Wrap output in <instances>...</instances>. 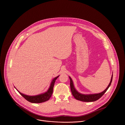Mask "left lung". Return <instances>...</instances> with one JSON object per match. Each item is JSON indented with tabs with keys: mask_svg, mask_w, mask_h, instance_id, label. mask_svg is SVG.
Returning a JSON list of instances; mask_svg holds the SVG:
<instances>
[{
	"mask_svg": "<svg viewBox=\"0 0 125 125\" xmlns=\"http://www.w3.org/2000/svg\"><path fill=\"white\" fill-rule=\"evenodd\" d=\"M69 78L70 80V88L71 90L72 93L74 98L78 101H82V102H94L98 99H99L107 91V89L109 88L110 86L112 81V79H113V75H112L111 79L110 81V82L107 88L105 89L104 91L100 93H97V94H83L79 93L74 88L73 80L69 76Z\"/></svg>",
	"mask_w": 125,
	"mask_h": 125,
	"instance_id": "1",
	"label": "left lung"
}]
</instances>
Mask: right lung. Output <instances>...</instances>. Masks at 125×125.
Returning <instances> with one entry per match:
<instances>
[{
  "label": "right lung",
  "instance_id": "1",
  "mask_svg": "<svg viewBox=\"0 0 125 125\" xmlns=\"http://www.w3.org/2000/svg\"><path fill=\"white\" fill-rule=\"evenodd\" d=\"M59 76V75L57 76V77H55L53 79L52 82H51V84L50 85V87L49 88L48 91L43 94H41L39 95H37L36 96H28L25 94H23L21 93L20 91H19L17 89H16L15 87V88L17 90L19 93L28 102L32 103H41L45 102L46 101H48L50 98L51 97L52 94L53 93V89L54 83L55 82L56 80L57 79V78Z\"/></svg>",
  "mask_w": 125,
  "mask_h": 125
}]
</instances>
